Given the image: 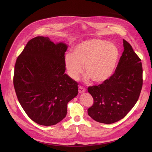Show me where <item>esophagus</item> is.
Here are the masks:
<instances>
[{
	"mask_svg": "<svg viewBox=\"0 0 152 152\" xmlns=\"http://www.w3.org/2000/svg\"><path fill=\"white\" fill-rule=\"evenodd\" d=\"M86 92V89L84 88L82 86H79V93H83V92Z\"/></svg>",
	"mask_w": 152,
	"mask_h": 152,
	"instance_id": "1",
	"label": "esophagus"
}]
</instances>
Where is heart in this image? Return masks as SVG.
Listing matches in <instances>:
<instances>
[{"instance_id": "heart-1", "label": "heart", "mask_w": 152, "mask_h": 152, "mask_svg": "<svg viewBox=\"0 0 152 152\" xmlns=\"http://www.w3.org/2000/svg\"><path fill=\"white\" fill-rule=\"evenodd\" d=\"M119 58L116 46L100 39H92L82 41L65 57L68 73L74 79H77L83 71L87 79L90 78L96 83L106 81L112 76Z\"/></svg>"}]
</instances>
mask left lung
Returning a JSON list of instances; mask_svg holds the SVG:
<instances>
[{"instance_id":"8db88e82","label":"left lung","mask_w":152,"mask_h":152,"mask_svg":"<svg viewBox=\"0 0 152 152\" xmlns=\"http://www.w3.org/2000/svg\"><path fill=\"white\" fill-rule=\"evenodd\" d=\"M123 47L114 74L106 81L87 88L94 99L87 113L101 123L111 124L123 119L140 96L143 84L141 60L124 39Z\"/></svg>"}]
</instances>
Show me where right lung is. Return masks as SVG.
I'll list each match as a JSON object with an SVG mask.
<instances>
[{
  "instance_id": "right-lung-1",
  "label": "right lung",
  "mask_w": 152,
  "mask_h": 152,
  "mask_svg": "<svg viewBox=\"0 0 152 152\" xmlns=\"http://www.w3.org/2000/svg\"><path fill=\"white\" fill-rule=\"evenodd\" d=\"M68 46L48 37L29 41L17 59L13 86L18 100L35 123L49 126L65 118L68 103L78 94V84L65 73Z\"/></svg>"
}]
</instances>
